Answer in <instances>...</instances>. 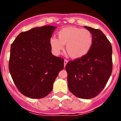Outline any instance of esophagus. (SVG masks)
I'll use <instances>...</instances> for the list:
<instances>
[{
  "label": "esophagus",
  "instance_id": "34e87169",
  "mask_svg": "<svg viewBox=\"0 0 121 121\" xmlns=\"http://www.w3.org/2000/svg\"><path fill=\"white\" fill-rule=\"evenodd\" d=\"M68 62V61L67 60H64V67H65V65H66V64H67V63Z\"/></svg>",
  "mask_w": 121,
  "mask_h": 121
}]
</instances>
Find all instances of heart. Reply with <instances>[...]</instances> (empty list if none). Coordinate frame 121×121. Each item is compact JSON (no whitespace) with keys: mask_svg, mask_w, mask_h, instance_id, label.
Returning a JSON list of instances; mask_svg holds the SVG:
<instances>
[{"mask_svg":"<svg viewBox=\"0 0 121 121\" xmlns=\"http://www.w3.org/2000/svg\"><path fill=\"white\" fill-rule=\"evenodd\" d=\"M58 37H52L50 44L53 52L60 54L66 44V52L70 57L79 58L85 56L93 44V36L85 29L69 27L62 29L58 32Z\"/></svg>","mask_w":121,"mask_h":121,"instance_id":"heart-1","label":"heart"}]
</instances>
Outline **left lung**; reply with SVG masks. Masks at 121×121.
<instances>
[{
    "instance_id": "1",
    "label": "left lung",
    "mask_w": 121,
    "mask_h": 121,
    "mask_svg": "<svg viewBox=\"0 0 121 121\" xmlns=\"http://www.w3.org/2000/svg\"><path fill=\"white\" fill-rule=\"evenodd\" d=\"M93 36V44L85 56L65 65L68 89L77 97L91 99L104 88L112 71L110 42L99 29L84 26Z\"/></svg>"
}]
</instances>
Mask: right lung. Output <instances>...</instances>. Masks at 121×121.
I'll return each instance as SVG.
<instances>
[{
  "mask_svg": "<svg viewBox=\"0 0 121 121\" xmlns=\"http://www.w3.org/2000/svg\"><path fill=\"white\" fill-rule=\"evenodd\" d=\"M56 28H33L19 34L11 45L10 73L19 91L29 98H42L49 94L64 68V60L51 52L50 39Z\"/></svg>",
  "mask_w": 121,
  "mask_h": 121,
  "instance_id": "right-lung-1",
  "label": "right lung"
}]
</instances>
